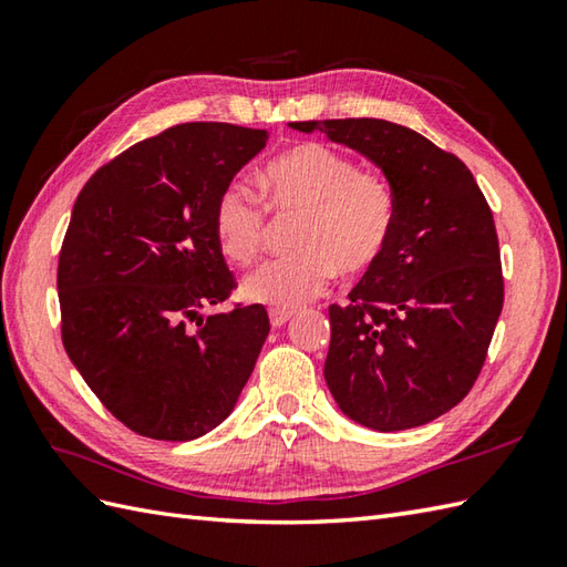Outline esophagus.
Listing matches in <instances>:
<instances>
[{"label": "esophagus", "mask_w": 567, "mask_h": 567, "mask_svg": "<svg viewBox=\"0 0 567 567\" xmlns=\"http://www.w3.org/2000/svg\"><path fill=\"white\" fill-rule=\"evenodd\" d=\"M295 317V311L292 309H270V323L275 329H280V327H285L287 321H290Z\"/></svg>", "instance_id": "1"}]
</instances>
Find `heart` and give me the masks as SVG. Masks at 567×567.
I'll use <instances>...</instances> for the list:
<instances>
[{"mask_svg":"<svg viewBox=\"0 0 567 567\" xmlns=\"http://www.w3.org/2000/svg\"><path fill=\"white\" fill-rule=\"evenodd\" d=\"M268 207L302 214L297 252L252 270L240 282L248 302L297 309L329 290L336 272L358 277L382 260L394 231V195L375 173L323 143H299L258 175ZM214 236L236 265L256 260L265 238V209L244 187H226L214 207Z\"/></svg>","mask_w":567,"mask_h":567,"instance_id":"obj_1","label":"heart"}]
</instances>
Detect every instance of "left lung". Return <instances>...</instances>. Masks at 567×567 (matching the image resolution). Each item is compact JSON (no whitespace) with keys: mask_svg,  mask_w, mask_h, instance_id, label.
<instances>
[{"mask_svg":"<svg viewBox=\"0 0 567 567\" xmlns=\"http://www.w3.org/2000/svg\"><path fill=\"white\" fill-rule=\"evenodd\" d=\"M380 167L394 231L348 307H329L323 378L341 412L372 431L449 412L483 370L504 302L495 221L473 173L416 131L384 118L292 122Z\"/></svg>","mask_w":567,"mask_h":567,"instance_id":"1","label":"left lung"}]
</instances>
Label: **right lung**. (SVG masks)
Masks as SVG:
<instances>
[{
	"instance_id": "add662e5",
	"label": "right lung",
	"mask_w": 567,
	"mask_h": 567,
	"mask_svg": "<svg viewBox=\"0 0 567 567\" xmlns=\"http://www.w3.org/2000/svg\"><path fill=\"white\" fill-rule=\"evenodd\" d=\"M265 141L234 124L173 126L100 167L72 207L58 260L65 351L141 436L192 441L219 426L268 339L262 305L196 319L234 290L214 207Z\"/></svg>"
}]
</instances>
